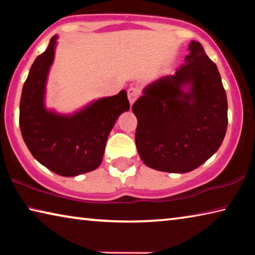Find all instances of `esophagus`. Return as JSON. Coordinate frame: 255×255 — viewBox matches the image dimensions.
Masks as SVG:
<instances>
[{"mask_svg":"<svg viewBox=\"0 0 255 255\" xmlns=\"http://www.w3.org/2000/svg\"><path fill=\"white\" fill-rule=\"evenodd\" d=\"M138 97H139V90L137 88H130L128 90V100L130 102V105L137 100Z\"/></svg>","mask_w":255,"mask_h":255,"instance_id":"1","label":"esophagus"}]
</instances>
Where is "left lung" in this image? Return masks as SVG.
I'll return each instance as SVG.
<instances>
[{
	"mask_svg": "<svg viewBox=\"0 0 255 255\" xmlns=\"http://www.w3.org/2000/svg\"><path fill=\"white\" fill-rule=\"evenodd\" d=\"M174 75L146 86L133 103L138 154L152 169L187 173L221 147L227 129V98L216 64L191 41ZM190 84L189 93L180 88Z\"/></svg>",
	"mask_w": 255,
	"mask_h": 255,
	"instance_id": "8db88e82",
	"label": "left lung"
}]
</instances>
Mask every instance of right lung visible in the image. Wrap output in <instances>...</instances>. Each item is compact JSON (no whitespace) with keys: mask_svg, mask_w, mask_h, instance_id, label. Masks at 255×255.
I'll return each instance as SVG.
<instances>
[{"mask_svg":"<svg viewBox=\"0 0 255 255\" xmlns=\"http://www.w3.org/2000/svg\"><path fill=\"white\" fill-rule=\"evenodd\" d=\"M56 38H51L30 68L21 94L19 124L24 143L38 162L56 174L75 176L100 165L111 129L130 106L123 90L73 116L47 111L45 85L54 60Z\"/></svg>","mask_w":255,"mask_h":255,"instance_id":"obj_1","label":"right lung"}]
</instances>
